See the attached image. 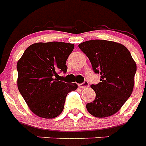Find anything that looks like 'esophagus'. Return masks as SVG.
I'll list each match as a JSON object with an SVG mask.
<instances>
[{"instance_id": "1", "label": "esophagus", "mask_w": 146, "mask_h": 146, "mask_svg": "<svg viewBox=\"0 0 146 146\" xmlns=\"http://www.w3.org/2000/svg\"><path fill=\"white\" fill-rule=\"evenodd\" d=\"M89 84L88 82L87 81H85L84 82H82V83H80V84H78V86H79L80 88H86L88 87Z\"/></svg>"}]
</instances>
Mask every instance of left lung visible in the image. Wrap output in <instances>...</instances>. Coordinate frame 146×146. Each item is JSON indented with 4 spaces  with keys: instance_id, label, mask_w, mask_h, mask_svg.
I'll list each match as a JSON object with an SVG mask.
<instances>
[{
    "instance_id": "obj_1",
    "label": "left lung",
    "mask_w": 146,
    "mask_h": 146,
    "mask_svg": "<svg viewBox=\"0 0 146 146\" xmlns=\"http://www.w3.org/2000/svg\"><path fill=\"white\" fill-rule=\"evenodd\" d=\"M101 74L100 82L91 85L96 98L88 103L89 113L105 118L116 113L131 96L135 85L136 63L125 46L117 42L94 39L78 45Z\"/></svg>"
}]
</instances>
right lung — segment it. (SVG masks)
<instances>
[{"label": "right lung", "mask_w": 146, "mask_h": 146, "mask_svg": "<svg viewBox=\"0 0 146 146\" xmlns=\"http://www.w3.org/2000/svg\"><path fill=\"white\" fill-rule=\"evenodd\" d=\"M74 47L73 44L60 42L35 43L18 60V89L37 116L57 117L64 110L67 94L77 88L76 83L56 79L58 72H66V61Z\"/></svg>", "instance_id": "1"}]
</instances>
